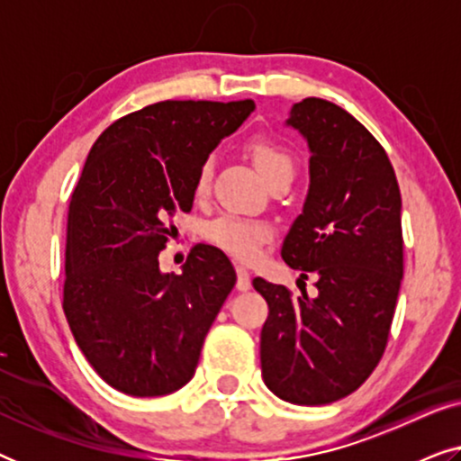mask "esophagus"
<instances>
[{"label": "esophagus", "mask_w": 461, "mask_h": 461, "mask_svg": "<svg viewBox=\"0 0 461 461\" xmlns=\"http://www.w3.org/2000/svg\"><path fill=\"white\" fill-rule=\"evenodd\" d=\"M249 287H251L249 270L239 264V267H237V289H239V292H248Z\"/></svg>", "instance_id": "1"}]
</instances>
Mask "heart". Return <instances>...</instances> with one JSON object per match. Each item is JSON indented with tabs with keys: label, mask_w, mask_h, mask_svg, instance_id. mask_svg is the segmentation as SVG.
I'll use <instances>...</instances> for the list:
<instances>
[{
	"label": "heart",
	"mask_w": 461,
	"mask_h": 461,
	"mask_svg": "<svg viewBox=\"0 0 461 461\" xmlns=\"http://www.w3.org/2000/svg\"><path fill=\"white\" fill-rule=\"evenodd\" d=\"M249 155L254 159L258 172H260L267 182H273L281 176H292L295 172V159L285 147L276 144L267 138L254 140L249 144ZM213 174V163L207 159L199 167L197 178H194V194L203 197L210 191V182ZM205 235L210 241L226 254L241 262H251L260 256L264 243L268 241L270 230L267 224L256 222L241 216H220L213 222L207 224Z\"/></svg>",
	"instance_id": "1"
}]
</instances>
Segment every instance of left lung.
<instances>
[{"mask_svg": "<svg viewBox=\"0 0 461 461\" xmlns=\"http://www.w3.org/2000/svg\"><path fill=\"white\" fill-rule=\"evenodd\" d=\"M287 125L311 149V186L281 256L319 295L292 298L256 276L268 302L264 384L295 405H327L361 386L386 350L402 279L401 191L382 144L348 111L304 98Z\"/></svg>", "mask_w": 461, "mask_h": 461, "instance_id": "1", "label": "left lung"}]
</instances>
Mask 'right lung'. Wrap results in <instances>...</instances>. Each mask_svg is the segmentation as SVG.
I'll use <instances>...</instances> for the list:
<instances>
[{"mask_svg": "<svg viewBox=\"0 0 461 461\" xmlns=\"http://www.w3.org/2000/svg\"><path fill=\"white\" fill-rule=\"evenodd\" d=\"M256 109L254 100H163L111 123L87 155L67 220L65 308L73 338L103 380L130 396L176 393L237 275L194 245L182 275L159 251L191 212L199 167Z\"/></svg>", "mask_w": 461, "mask_h": 461, "instance_id": "1", "label": "right lung"}]
</instances>
